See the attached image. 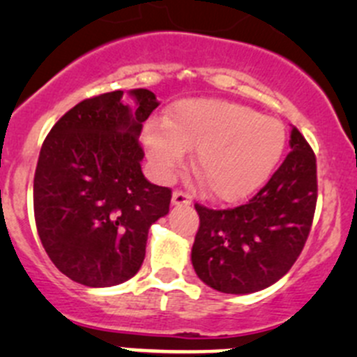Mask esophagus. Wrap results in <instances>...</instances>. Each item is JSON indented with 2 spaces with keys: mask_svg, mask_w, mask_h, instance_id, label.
I'll list each match as a JSON object with an SVG mask.
<instances>
[{
  "mask_svg": "<svg viewBox=\"0 0 357 357\" xmlns=\"http://www.w3.org/2000/svg\"><path fill=\"white\" fill-rule=\"evenodd\" d=\"M172 205H176V207H179V205H190L192 204V197L186 195L185 192H179V190H176L174 193H172Z\"/></svg>",
  "mask_w": 357,
  "mask_h": 357,
  "instance_id": "1",
  "label": "esophagus"
}]
</instances>
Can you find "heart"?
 Masks as SVG:
<instances>
[{"label": "heart", "mask_w": 357, "mask_h": 357, "mask_svg": "<svg viewBox=\"0 0 357 357\" xmlns=\"http://www.w3.org/2000/svg\"><path fill=\"white\" fill-rule=\"evenodd\" d=\"M287 135L280 121L222 100L179 102L164 124L143 131L153 171L169 178L195 149L193 167L219 200H238L261 188L278 165Z\"/></svg>", "instance_id": "b5f03b06"}]
</instances>
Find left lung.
<instances>
[{
  "instance_id": "obj_1",
  "label": "left lung",
  "mask_w": 357,
  "mask_h": 357,
  "mask_svg": "<svg viewBox=\"0 0 357 357\" xmlns=\"http://www.w3.org/2000/svg\"><path fill=\"white\" fill-rule=\"evenodd\" d=\"M290 150L264 188L226 211L195 205L200 218L192 248L197 276L222 294H254L278 282L297 261L314 218L316 157L297 128Z\"/></svg>"
}]
</instances>
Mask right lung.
I'll list each match as a JSON object with an SVG mask.
<instances>
[{
  "instance_id": "obj_1",
  "label": "right lung",
  "mask_w": 357,
  "mask_h": 357,
  "mask_svg": "<svg viewBox=\"0 0 357 357\" xmlns=\"http://www.w3.org/2000/svg\"><path fill=\"white\" fill-rule=\"evenodd\" d=\"M88 98L52 128L34 174V218L53 264L81 285L128 282L145 259L149 229L169 214L171 190L142 172L143 122L158 107L149 89Z\"/></svg>"
}]
</instances>
